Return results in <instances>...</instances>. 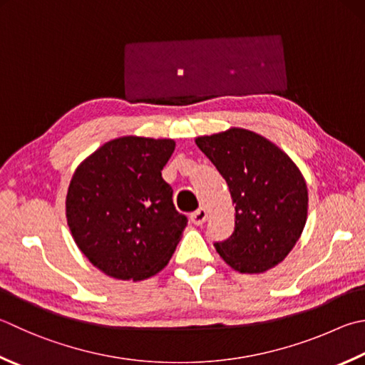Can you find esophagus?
Instances as JSON below:
<instances>
[{
  "label": "esophagus",
  "mask_w": 365,
  "mask_h": 365,
  "mask_svg": "<svg viewBox=\"0 0 365 365\" xmlns=\"http://www.w3.org/2000/svg\"><path fill=\"white\" fill-rule=\"evenodd\" d=\"M190 217H192V222H194L195 225H202L206 221V217H208V211H206L205 208H198L197 211L192 212Z\"/></svg>",
  "instance_id": "obj_1"
}]
</instances>
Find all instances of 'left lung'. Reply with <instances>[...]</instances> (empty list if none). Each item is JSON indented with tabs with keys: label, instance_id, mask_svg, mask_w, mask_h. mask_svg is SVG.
<instances>
[{
	"label": "left lung",
	"instance_id": "1",
	"mask_svg": "<svg viewBox=\"0 0 365 365\" xmlns=\"http://www.w3.org/2000/svg\"><path fill=\"white\" fill-rule=\"evenodd\" d=\"M195 143L222 175L235 203V229L215 243L219 256L242 273L278 265L307 222L308 192L299 168L273 143L245 128Z\"/></svg>",
	"mask_w": 365,
	"mask_h": 365
}]
</instances>
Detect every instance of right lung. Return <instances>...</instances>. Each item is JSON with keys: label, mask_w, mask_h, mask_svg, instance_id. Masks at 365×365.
Listing matches in <instances>:
<instances>
[{"label": "right lung", "mask_w": 365, "mask_h": 365, "mask_svg": "<svg viewBox=\"0 0 365 365\" xmlns=\"http://www.w3.org/2000/svg\"><path fill=\"white\" fill-rule=\"evenodd\" d=\"M173 150V140L122 136L74 171L68 225L84 256L109 277L146 279L173 256L187 224L162 178Z\"/></svg>", "instance_id": "right-lung-1"}]
</instances>
